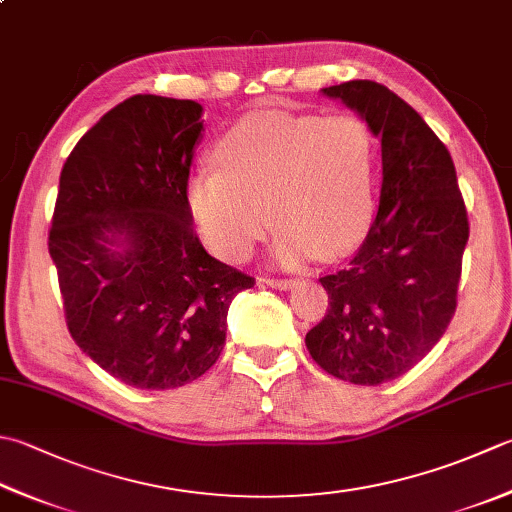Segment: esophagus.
Here are the masks:
<instances>
[{
	"mask_svg": "<svg viewBox=\"0 0 512 512\" xmlns=\"http://www.w3.org/2000/svg\"><path fill=\"white\" fill-rule=\"evenodd\" d=\"M262 284H266L268 288H275V290H288V288H293L297 282L295 279H262Z\"/></svg>",
	"mask_w": 512,
	"mask_h": 512,
	"instance_id": "esophagus-1",
	"label": "esophagus"
}]
</instances>
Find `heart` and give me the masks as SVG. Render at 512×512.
<instances>
[{"label": "heart", "instance_id": "heart-1", "mask_svg": "<svg viewBox=\"0 0 512 512\" xmlns=\"http://www.w3.org/2000/svg\"><path fill=\"white\" fill-rule=\"evenodd\" d=\"M213 162L188 179L186 208L226 262L253 253L270 217L273 259L286 268L350 253L373 224L377 144L355 115H248L215 144Z\"/></svg>", "mask_w": 512, "mask_h": 512}]
</instances>
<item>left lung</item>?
Returning <instances> with one entry per match:
<instances>
[{
	"instance_id": "obj_1",
	"label": "left lung",
	"mask_w": 512,
	"mask_h": 512,
	"mask_svg": "<svg viewBox=\"0 0 512 512\" xmlns=\"http://www.w3.org/2000/svg\"><path fill=\"white\" fill-rule=\"evenodd\" d=\"M382 142L375 222L350 264L319 279L330 306L308 330L328 375L379 386L408 373L455 315L468 217L448 148L422 115L368 79L322 88Z\"/></svg>"
}]
</instances>
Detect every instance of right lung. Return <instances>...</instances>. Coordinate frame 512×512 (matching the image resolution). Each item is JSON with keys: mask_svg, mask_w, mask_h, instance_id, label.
I'll return each mask as SVG.
<instances>
[{"mask_svg": "<svg viewBox=\"0 0 512 512\" xmlns=\"http://www.w3.org/2000/svg\"><path fill=\"white\" fill-rule=\"evenodd\" d=\"M202 113L193 99L128 97L59 177L48 253L70 337L139 390L202 377L224 348L230 302L255 284L206 253L188 215Z\"/></svg>", "mask_w": 512, "mask_h": 512, "instance_id": "obj_1", "label": "right lung"}]
</instances>
